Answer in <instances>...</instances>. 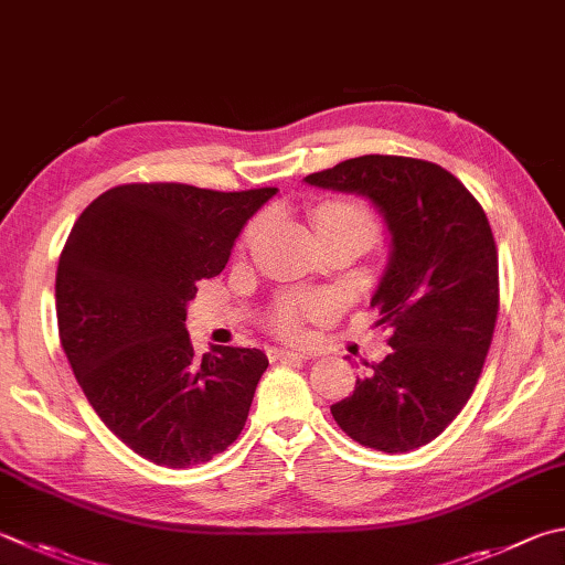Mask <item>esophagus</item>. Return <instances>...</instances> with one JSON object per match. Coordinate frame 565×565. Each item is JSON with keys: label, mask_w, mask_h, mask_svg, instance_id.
Instances as JSON below:
<instances>
[{"label": "esophagus", "mask_w": 565, "mask_h": 565, "mask_svg": "<svg viewBox=\"0 0 565 565\" xmlns=\"http://www.w3.org/2000/svg\"><path fill=\"white\" fill-rule=\"evenodd\" d=\"M269 358L271 361H309V353L289 351V348H271Z\"/></svg>", "instance_id": "1"}]
</instances>
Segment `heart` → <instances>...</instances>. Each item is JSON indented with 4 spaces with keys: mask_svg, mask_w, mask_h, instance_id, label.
<instances>
[{
    "mask_svg": "<svg viewBox=\"0 0 565 565\" xmlns=\"http://www.w3.org/2000/svg\"><path fill=\"white\" fill-rule=\"evenodd\" d=\"M316 232H328V230H348L361 234L365 244H371L377 234V224L373 214L367 212L361 204L351 202H328L321 204L313 212ZM256 232V224L249 230V234ZM328 311V301L323 296H289L279 303V309L274 313V328L281 335H299L303 321L309 318H318Z\"/></svg>",
    "mask_w": 565,
    "mask_h": 565,
    "instance_id": "obj_1",
    "label": "heart"
}]
</instances>
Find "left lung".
<instances>
[{
  "label": "left lung",
  "mask_w": 565,
  "mask_h": 565,
  "mask_svg": "<svg viewBox=\"0 0 565 565\" xmlns=\"http://www.w3.org/2000/svg\"><path fill=\"white\" fill-rule=\"evenodd\" d=\"M373 202L390 234L371 306L390 331L385 361L331 405L343 433L409 452L443 433L475 393L499 313L497 244L481 204L427 160L363 156L303 178Z\"/></svg>",
  "instance_id": "1"
}]
</instances>
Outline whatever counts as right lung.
<instances>
[{
	"label": "right lung",
	"instance_id": "add662e5",
	"mask_svg": "<svg viewBox=\"0 0 565 565\" xmlns=\"http://www.w3.org/2000/svg\"><path fill=\"white\" fill-rule=\"evenodd\" d=\"M276 188L120 184L81 212L56 271L58 335L104 425L160 467L210 461L239 437L269 358L194 353L184 318Z\"/></svg>",
	"mask_w": 565,
	"mask_h": 565
}]
</instances>
